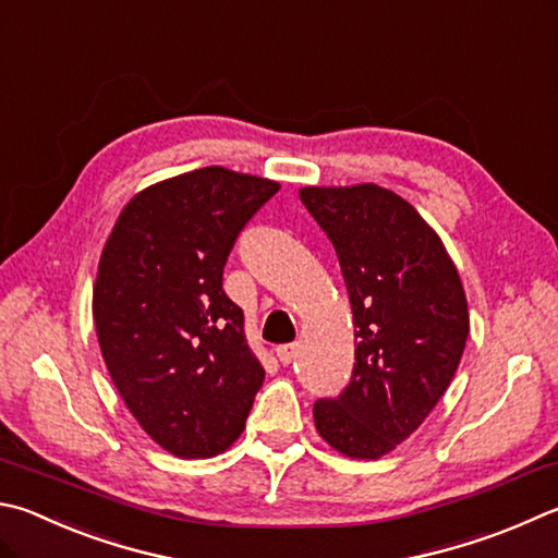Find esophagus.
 <instances>
[{"mask_svg":"<svg viewBox=\"0 0 558 558\" xmlns=\"http://www.w3.org/2000/svg\"><path fill=\"white\" fill-rule=\"evenodd\" d=\"M276 356H278L282 366H290V363L295 361V356H298V347H295V343H280V347L276 349Z\"/></svg>","mask_w":558,"mask_h":558,"instance_id":"obj_1","label":"esophagus"}]
</instances>
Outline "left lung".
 I'll return each instance as SVG.
<instances>
[{
  "label": "left lung",
  "instance_id": "obj_1",
  "mask_svg": "<svg viewBox=\"0 0 558 558\" xmlns=\"http://www.w3.org/2000/svg\"><path fill=\"white\" fill-rule=\"evenodd\" d=\"M300 199L337 251L356 327L351 380L314 402V424L343 456L380 459L420 427L459 368L469 337L459 270L390 190L305 187Z\"/></svg>",
  "mask_w": 558,
  "mask_h": 558
}]
</instances>
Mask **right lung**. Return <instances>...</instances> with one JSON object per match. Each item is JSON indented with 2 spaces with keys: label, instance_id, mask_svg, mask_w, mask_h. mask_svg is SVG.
Segmentation results:
<instances>
[{
  "label": "right lung",
  "instance_id": "right-lung-1",
  "mask_svg": "<svg viewBox=\"0 0 558 558\" xmlns=\"http://www.w3.org/2000/svg\"><path fill=\"white\" fill-rule=\"evenodd\" d=\"M278 190L219 166L163 180L129 202L99 258L93 312L109 376L148 437L180 459L231 447L266 378L221 278Z\"/></svg>",
  "mask_w": 558,
  "mask_h": 558
}]
</instances>
